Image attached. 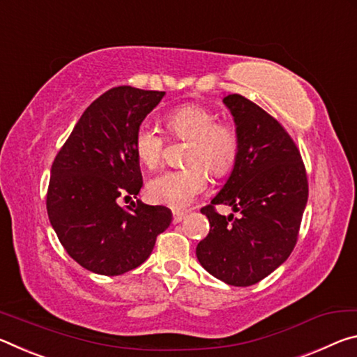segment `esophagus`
I'll return each instance as SVG.
<instances>
[{
  "label": "esophagus",
  "instance_id": "34e87169",
  "mask_svg": "<svg viewBox=\"0 0 357 357\" xmlns=\"http://www.w3.org/2000/svg\"><path fill=\"white\" fill-rule=\"evenodd\" d=\"M172 215H174V223H180V221L185 220L186 212H183V210H174Z\"/></svg>",
  "mask_w": 357,
  "mask_h": 357
}]
</instances>
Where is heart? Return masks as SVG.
Wrapping results in <instances>:
<instances>
[{
    "mask_svg": "<svg viewBox=\"0 0 357 357\" xmlns=\"http://www.w3.org/2000/svg\"><path fill=\"white\" fill-rule=\"evenodd\" d=\"M166 130L175 139L188 140L185 161L191 165L167 171L149 183V197L156 204L180 208L188 206L207 188V171L221 177L229 172L238 151V134L229 123H217L212 110L199 104H186L169 112ZM134 150L145 167L156 169L162 160L165 137L155 126L142 123L134 134Z\"/></svg>",
    "mask_w": 357,
    "mask_h": 357,
    "instance_id": "1",
    "label": "heart"
}]
</instances>
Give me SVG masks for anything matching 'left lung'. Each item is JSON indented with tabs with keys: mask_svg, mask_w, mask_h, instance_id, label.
I'll return each mask as SVG.
<instances>
[{
	"mask_svg": "<svg viewBox=\"0 0 357 357\" xmlns=\"http://www.w3.org/2000/svg\"><path fill=\"white\" fill-rule=\"evenodd\" d=\"M225 106L236 123L238 151L226 183L201 208L210 223L197 243V261L231 286H251L275 271L297 242L308 199L305 167L284 128L250 99L227 95ZM218 203L238 215H220Z\"/></svg>",
	"mask_w": 357,
	"mask_h": 357,
	"instance_id": "1",
	"label": "left lung"
}]
</instances>
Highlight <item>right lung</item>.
I'll return each mask as SVG.
<instances>
[{
  "mask_svg": "<svg viewBox=\"0 0 357 357\" xmlns=\"http://www.w3.org/2000/svg\"><path fill=\"white\" fill-rule=\"evenodd\" d=\"M165 91L115 86L95 99L58 151L50 171L47 213L71 258L99 275H121L151 255L172 212L140 201L134 134Z\"/></svg>",
  "mask_w": 357,
  "mask_h": 357,
  "instance_id": "right-lung-1",
  "label": "right lung"
}]
</instances>
